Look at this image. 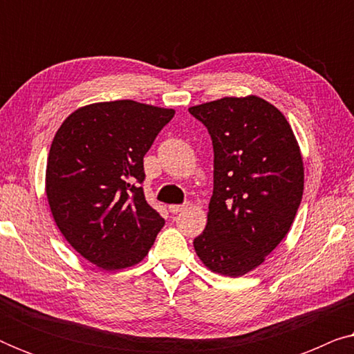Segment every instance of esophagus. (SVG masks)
<instances>
[{
    "label": "esophagus",
    "instance_id": "obj_1",
    "mask_svg": "<svg viewBox=\"0 0 354 354\" xmlns=\"http://www.w3.org/2000/svg\"><path fill=\"white\" fill-rule=\"evenodd\" d=\"M187 207H188V205H171L169 206V211H171L172 214H177V212L187 209Z\"/></svg>",
    "mask_w": 354,
    "mask_h": 354
}]
</instances>
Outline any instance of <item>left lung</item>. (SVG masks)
Instances as JSON below:
<instances>
[{"instance_id":"1","label":"left lung","mask_w":354,"mask_h":354,"mask_svg":"<svg viewBox=\"0 0 354 354\" xmlns=\"http://www.w3.org/2000/svg\"><path fill=\"white\" fill-rule=\"evenodd\" d=\"M188 111L214 149L207 224L193 246L212 272L239 277L288 234L303 198L301 153L285 115L259 96H225Z\"/></svg>"}]
</instances>
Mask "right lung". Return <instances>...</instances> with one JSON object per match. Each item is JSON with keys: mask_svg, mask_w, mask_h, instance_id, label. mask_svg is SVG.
Wrapping results in <instances>:
<instances>
[{"mask_svg": "<svg viewBox=\"0 0 354 354\" xmlns=\"http://www.w3.org/2000/svg\"><path fill=\"white\" fill-rule=\"evenodd\" d=\"M176 111L132 100L74 111L53 138L46 198L64 239L104 270L138 264L164 219L145 200L143 156Z\"/></svg>", "mask_w": 354, "mask_h": 354, "instance_id": "1", "label": "right lung"}]
</instances>
